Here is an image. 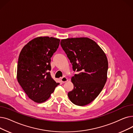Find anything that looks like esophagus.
I'll return each mask as SVG.
<instances>
[{"label":"esophagus","instance_id":"esophagus-1","mask_svg":"<svg viewBox=\"0 0 133 133\" xmlns=\"http://www.w3.org/2000/svg\"><path fill=\"white\" fill-rule=\"evenodd\" d=\"M61 81L62 83H65L68 81V79L67 77H66L65 76H64L61 78Z\"/></svg>","mask_w":133,"mask_h":133}]
</instances>
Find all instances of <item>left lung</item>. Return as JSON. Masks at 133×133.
<instances>
[{"label":"left lung","instance_id":"left-lung-1","mask_svg":"<svg viewBox=\"0 0 133 133\" xmlns=\"http://www.w3.org/2000/svg\"><path fill=\"white\" fill-rule=\"evenodd\" d=\"M61 46L78 72L71 78L74 88L68 96L72 103L83 106L92 102L99 95L107 79V56L95 42L88 38L62 39Z\"/></svg>","mask_w":133,"mask_h":133}]
</instances>
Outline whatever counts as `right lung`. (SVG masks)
Masks as SVG:
<instances>
[{
  "instance_id": "obj_1",
  "label": "right lung",
  "mask_w": 133,
  "mask_h": 133,
  "mask_svg": "<svg viewBox=\"0 0 133 133\" xmlns=\"http://www.w3.org/2000/svg\"><path fill=\"white\" fill-rule=\"evenodd\" d=\"M60 39L39 37L25 45L17 65V80L30 99L37 103L47 100L59 83L51 77V58L59 46Z\"/></svg>"
}]
</instances>
